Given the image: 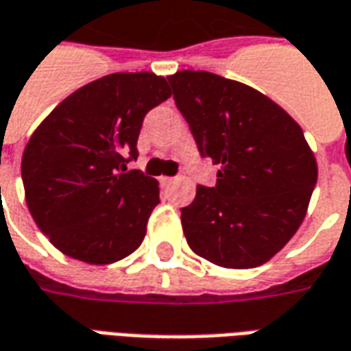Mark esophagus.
I'll use <instances>...</instances> for the list:
<instances>
[{"label": "esophagus", "mask_w": 351, "mask_h": 351, "mask_svg": "<svg viewBox=\"0 0 351 351\" xmlns=\"http://www.w3.org/2000/svg\"><path fill=\"white\" fill-rule=\"evenodd\" d=\"M159 182H161L163 188H169L171 184L175 182V178H173V176H161V178H159Z\"/></svg>", "instance_id": "esophagus-1"}]
</instances>
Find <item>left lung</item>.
I'll list each match as a JSON object with an SVG mask.
<instances>
[{"label": "left lung", "instance_id": "left-lung-1", "mask_svg": "<svg viewBox=\"0 0 351 351\" xmlns=\"http://www.w3.org/2000/svg\"><path fill=\"white\" fill-rule=\"evenodd\" d=\"M167 80L201 158L218 165L217 184L180 209L186 241L222 268L261 266L296 234L317 182L302 129L245 83L193 70Z\"/></svg>", "mask_w": 351, "mask_h": 351}]
</instances>
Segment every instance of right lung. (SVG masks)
<instances>
[{
    "mask_svg": "<svg viewBox=\"0 0 351 351\" xmlns=\"http://www.w3.org/2000/svg\"><path fill=\"white\" fill-rule=\"evenodd\" d=\"M171 97L152 72L110 73L72 93L36 129L22 156L26 203L60 252L112 264L141 247L158 180L127 171L144 116Z\"/></svg>",
    "mask_w": 351,
    "mask_h": 351,
    "instance_id": "add662e5",
    "label": "right lung"
}]
</instances>
